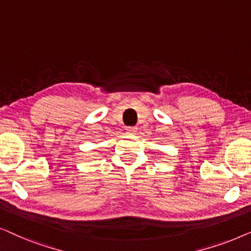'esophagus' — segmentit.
<instances>
[{
  "label": "esophagus",
  "instance_id": "obj_1",
  "mask_svg": "<svg viewBox=\"0 0 251 251\" xmlns=\"http://www.w3.org/2000/svg\"><path fill=\"white\" fill-rule=\"evenodd\" d=\"M126 133H129V135H135L137 132L136 126H126Z\"/></svg>",
  "mask_w": 251,
  "mask_h": 251
}]
</instances>
